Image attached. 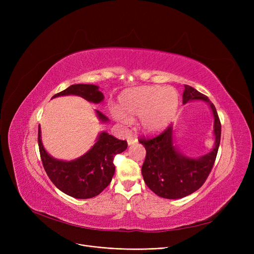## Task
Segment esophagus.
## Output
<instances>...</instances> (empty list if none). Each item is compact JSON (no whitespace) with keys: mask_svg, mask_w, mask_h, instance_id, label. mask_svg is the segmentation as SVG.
I'll return each instance as SVG.
<instances>
[{"mask_svg":"<svg viewBox=\"0 0 254 254\" xmlns=\"http://www.w3.org/2000/svg\"><path fill=\"white\" fill-rule=\"evenodd\" d=\"M136 143H138L137 137H135V136H129V137H127V144H128V145H134V144H136Z\"/></svg>","mask_w":254,"mask_h":254,"instance_id":"obj_1","label":"esophagus"}]
</instances>
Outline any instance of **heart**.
I'll return each instance as SVG.
<instances>
[{
    "instance_id": "1",
    "label": "heart",
    "mask_w": 254,
    "mask_h": 254,
    "mask_svg": "<svg viewBox=\"0 0 254 254\" xmlns=\"http://www.w3.org/2000/svg\"><path fill=\"white\" fill-rule=\"evenodd\" d=\"M119 109L114 116L123 124H129L130 117H140V126L147 132L165 129L174 119L178 109V93L174 88L163 86H140L125 90L118 100Z\"/></svg>"
}]
</instances>
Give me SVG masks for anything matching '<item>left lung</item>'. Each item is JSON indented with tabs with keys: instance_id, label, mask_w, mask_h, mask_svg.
Instances as JSON below:
<instances>
[{
	"instance_id": "1",
	"label": "left lung",
	"mask_w": 254,
	"mask_h": 254,
	"mask_svg": "<svg viewBox=\"0 0 254 254\" xmlns=\"http://www.w3.org/2000/svg\"><path fill=\"white\" fill-rule=\"evenodd\" d=\"M182 98L183 105L191 101H203L209 105L214 118L215 142L212 150L198 157L185 155L175 144L173 126L155 138L139 141L146 149L142 166L146 185L158 196L171 199L190 195L201 188L214 165L220 144L221 125L215 106L203 93L189 85H184Z\"/></svg>"
}]
</instances>
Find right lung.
Instances as JSON below:
<instances>
[{
    "mask_svg": "<svg viewBox=\"0 0 254 254\" xmlns=\"http://www.w3.org/2000/svg\"><path fill=\"white\" fill-rule=\"evenodd\" d=\"M78 96L84 100L99 104L104 95L98 85L74 84L52 97ZM97 116L102 124H108L109 119L99 110ZM38 144L43 167L49 179L57 188L75 198H90L100 194L112 180L115 172L114 156L127 148V141H122L101 131L91 148L73 161H62L51 156L44 148L41 139V127L38 129Z\"/></svg>",
    "mask_w": 254,
    "mask_h": 254,
    "instance_id": "1",
    "label": "right lung"
}]
</instances>
